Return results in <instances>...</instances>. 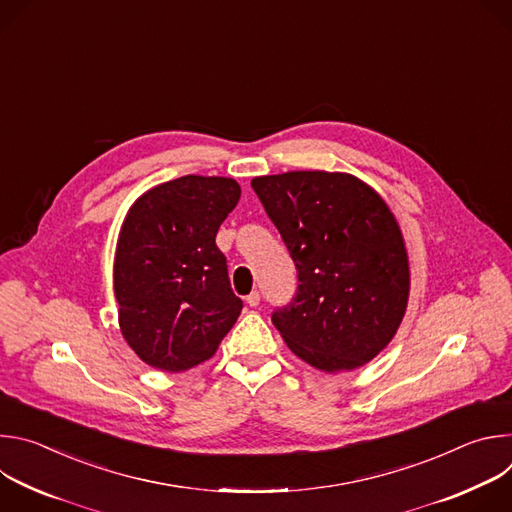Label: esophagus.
<instances>
[{"mask_svg":"<svg viewBox=\"0 0 512 512\" xmlns=\"http://www.w3.org/2000/svg\"><path fill=\"white\" fill-rule=\"evenodd\" d=\"M245 302H247V306L257 308L259 302H261V294H259V291H251V294L245 298Z\"/></svg>","mask_w":512,"mask_h":512,"instance_id":"obj_1","label":"esophagus"}]
</instances>
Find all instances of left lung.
<instances>
[{"label":"left lung","mask_w":512,"mask_h":512,"mask_svg":"<svg viewBox=\"0 0 512 512\" xmlns=\"http://www.w3.org/2000/svg\"><path fill=\"white\" fill-rule=\"evenodd\" d=\"M298 269V291L271 322L289 350L324 373L352 371L395 336L409 300V261L385 200L340 172L251 180Z\"/></svg>","instance_id":"obj_1"}]
</instances>
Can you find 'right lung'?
<instances>
[{"label": "right lung", "mask_w": 512, "mask_h": 512, "mask_svg": "<svg viewBox=\"0 0 512 512\" xmlns=\"http://www.w3.org/2000/svg\"><path fill=\"white\" fill-rule=\"evenodd\" d=\"M239 198L233 178L182 176L129 208L115 253V298L123 338L150 367H196L237 322L243 302L214 239Z\"/></svg>", "instance_id": "1"}]
</instances>
